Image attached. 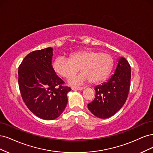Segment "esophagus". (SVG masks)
<instances>
[{
  "label": "esophagus",
  "mask_w": 153,
  "mask_h": 153,
  "mask_svg": "<svg viewBox=\"0 0 153 153\" xmlns=\"http://www.w3.org/2000/svg\"><path fill=\"white\" fill-rule=\"evenodd\" d=\"M84 88L83 87H75V86H72V90H82Z\"/></svg>",
  "instance_id": "esophagus-1"
}]
</instances>
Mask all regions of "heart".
<instances>
[{
  "mask_svg": "<svg viewBox=\"0 0 153 153\" xmlns=\"http://www.w3.org/2000/svg\"><path fill=\"white\" fill-rule=\"evenodd\" d=\"M112 65V58L108 54L85 50L71 53L68 59L62 56L56 58L52 67L58 76L65 79L74 76L80 69L82 74L71 79V83L80 84L89 80L91 83L96 84L105 79Z\"/></svg>",
  "mask_w": 153,
  "mask_h": 153,
  "instance_id": "b5f03b06",
  "label": "heart"
}]
</instances>
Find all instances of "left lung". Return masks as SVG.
Instances as JSON below:
<instances>
[{"label":"left lung","instance_id":"8db88e82","mask_svg":"<svg viewBox=\"0 0 153 153\" xmlns=\"http://www.w3.org/2000/svg\"><path fill=\"white\" fill-rule=\"evenodd\" d=\"M130 79V64L125 58L120 57L114 74L107 82L95 87V98L88 104V109L102 119L115 114L127 99Z\"/></svg>","mask_w":153,"mask_h":153}]
</instances>
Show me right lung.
I'll return each instance as SVG.
<instances>
[{
  "mask_svg": "<svg viewBox=\"0 0 153 153\" xmlns=\"http://www.w3.org/2000/svg\"><path fill=\"white\" fill-rule=\"evenodd\" d=\"M51 48L27 55L18 68V85L23 100L32 113L45 120L60 116L67 104L71 88L53 70Z\"/></svg>",
  "mask_w": 153,
  "mask_h": 153,
  "instance_id": "1",
  "label": "right lung"
}]
</instances>
